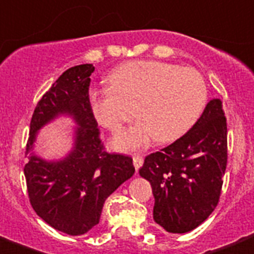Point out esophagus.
Listing matches in <instances>:
<instances>
[{"mask_svg":"<svg viewBox=\"0 0 254 254\" xmlns=\"http://www.w3.org/2000/svg\"><path fill=\"white\" fill-rule=\"evenodd\" d=\"M141 164H143V156L140 154H134L133 156V165L136 170H139L141 167Z\"/></svg>","mask_w":254,"mask_h":254,"instance_id":"esophagus-1","label":"esophagus"}]
</instances>
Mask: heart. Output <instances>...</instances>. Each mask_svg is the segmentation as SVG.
<instances>
[{
  "label": "heart",
  "mask_w": 254,
  "mask_h": 254,
  "mask_svg": "<svg viewBox=\"0 0 254 254\" xmlns=\"http://www.w3.org/2000/svg\"><path fill=\"white\" fill-rule=\"evenodd\" d=\"M110 84L90 91L96 120L118 133L137 115L139 122L114 139V147L132 151L157 139L168 143L197 122L208 98L207 84L196 69L153 60L130 61L115 68Z\"/></svg>",
  "instance_id": "obj_1"
}]
</instances>
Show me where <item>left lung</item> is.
I'll list each match as a JSON object with an SVG mask.
<instances>
[{
	"mask_svg": "<svg viewBox=\"0 0 254 254\" xmlns=\"http://www.w3.org/2000/svg\"><path fill=\"white\" fill-rule=\"evenodd\" d=\"M227 161V118L214 98L184 136L144 158L139 174L153 189L154 221L171 234L206 221L221 196Z\"/></svg>",
	"mask_w": 254,
	"mask_h": 254,
	"instance_id": "8db88e82",
	"label": "left lung"
}]
</instances>
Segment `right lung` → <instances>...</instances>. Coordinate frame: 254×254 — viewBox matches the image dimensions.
<instances>
[{
	"label": "right lung",
	"mask_w": 254,
	"mask_h": 254,
	"mask_svg": "<svg viewBox=\"0 0 254 254\" xmlns=\"http://www.w3.org/2000/svg\"><path fill=\"white\" fill-rule=\"evenodd\" d=\"M93 64L65 70L37 103L27 140L25 165L30 204L37 215L57 231L83 235L100 221L105 199L134 174L132 157L107 153L91 111L89 87ZM60 113L78 122L75 149L57 163L30 153L37 130Z\"/></svg>",
	"instance_id": "right-lung-1"
}]
</instances>
